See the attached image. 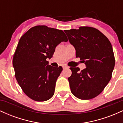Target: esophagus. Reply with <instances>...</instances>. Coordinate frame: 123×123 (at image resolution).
<instances>
[{
    "mask_svg": "<svg viewBox=\"0 0 123 123\" xmlns=\"http://www.w3.org/2000/svg\"><path fill=\"white\" fill-rule=\"evenodd\" d=\"M68 68H69L68 66H63V69H68Z\"/></svg>",
    "mask_w": 123,
    "mask_h": 123,
    "instance_id": "34e87169",
    "label": "esophagus"
}]
</instances>
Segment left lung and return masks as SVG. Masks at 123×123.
Returning <instances> with one entry per match:
<instances>
[{"mask_svg": "<svg viewBox=\"0 0 123 123\" xmlns=\"http://www.w3.org/2000/svg\"><path fill=\"white\" fill-rule=\"evenodd\" d=\"M76 50V57L85 63L80 71L70 68L68 78L72 94L80 99H90L101 94L109 82L115 65L111 44L102 32L94 28L81 26L64 31Z\"/></svg>", "mask_w": 123, "mask_h": 123, "instance_id": "1", "label": "left lung"}]
</instances>
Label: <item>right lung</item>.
I'll list each match as a JSON object with an SVG mask.
<instances>
[{
	"mask_svg": "<svg viewBox=\"0 0 123 123\" xmlns=\"http://www.w3.org/2000/svg\"><path fill=\"white\" fill-rule=\"evenodd\" d=\"M68 39L62 30L38 25L20 38L12 58L17 82L28 97L39 102L54 95L55 83L62 68L49 65L55 47Z\"/></svg>",
	"mask_w": 123,
	"mask_h": 123,
	"instance_id": "add662e5",
	"label": "right lung"
}]
</instances>
